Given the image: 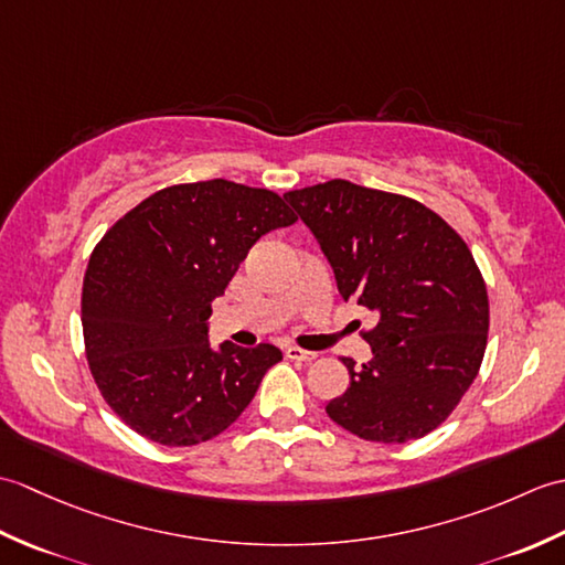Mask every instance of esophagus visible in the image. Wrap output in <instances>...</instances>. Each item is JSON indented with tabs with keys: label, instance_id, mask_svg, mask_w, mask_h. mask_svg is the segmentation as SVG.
I'll list each match as a JSON object with an SVG mask.
<instances>
[{
	"label": "esophagus",
	"instance_id": "obj_1",
	"mask_svg": "<svg viewBox=\"0 0 565 565\" xmlns=\"http://www.w3.org/2000/svg\"><path fill=\"white\" fill-rule=\"evenodd\" d=\"M284 354L289 359H296V362H313V359L318 356L316 352H306L301 350V347H286Z\"/></svg>",
	"mask_w": 565,
	"mask_h": 565
}]
</instances>
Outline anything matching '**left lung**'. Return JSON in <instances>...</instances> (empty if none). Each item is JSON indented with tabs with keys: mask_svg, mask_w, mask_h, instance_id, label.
Returning a JSON list of instances; mask_svg holds the SVG:
<instances>
[{
	"mask_svg": "<svg viewBox=\"0 0 565 565\" xmlns=\"http://www.w3.org/2000/svg\"><path fill=\"white\" fill-rule=\"evenodd\" d=\"M313 231L344 301L374 310L362 330L374 356L326 405L359 439L403 444L429 435L459 405L481 369L490 306L483 274L454 227L423 203L330 179L286 191Z\"/></svg>",
	"mask_w": 565,
	"mask_h": 565,
	"instance_id": "obj_1",
	"label": "left lung"
}]
</instances>
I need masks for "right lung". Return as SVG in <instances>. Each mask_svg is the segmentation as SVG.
<instances>
[{
	"label": "right lung",
	"instance_id": "1",
	"mask_svg": "<svg viewBox=\"0 0 565 565\" xmlns=\"http://www.w3.org/2000/svg\"><path fill=\"white\" fill-rule=\"evenodd\" d=\"M296 221L269 189L209 179L154 191L104 233L82 284L84 352L104 401L140 437H218L281 362L267 342L211 350L206 320L249 247Z\"/></svg>",
	"mask_w": 565,
	"mask_h": 565
}]
</instances>
